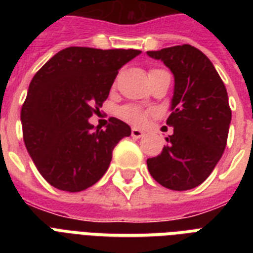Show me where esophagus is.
I'll return each mask as SVG.
<instances>
[{"mask_svg":"<svg viewBox=\"0 0 253 253\" xmlns=\"http://www.w3.org/2000/svg\"><path fill=\"white\" fill-rule=\"evenodd\" d=\"M143 135H144V132H143L142 130H139V128H132L131 130V136L135 139H139V138H142Z\"/></svg>","mask_w":253,"mask_h":253,"instance_id":"obj_1","label":"esophagus"}]
</instances>
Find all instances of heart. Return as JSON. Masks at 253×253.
I'll return each instance as SVG.
<instances>
[{
	"instance_id": "b5f03b06",
	"label": "heart",
	"mask_w": 253,
	"mask_h": 253,
	"mask_svg": "<svg viewBox=\"0 0 253 253\" xmlns=\"http://www.w3.org/2000/svg\"><path fill=\"white\" fill-rule=\"evenodd\" d=\"M121 115L122 118L127 122L132 123L135 126H140L143 123L146 122L148 113L140 109L139 106H134V105H128L121 109Z\"/></svg>"
}]
</instances>
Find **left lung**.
I'll return each mask as SVG.
<instances>
[{"label":"left lung","mask_w":253,"mask_h":253,"mask_svg":"<svg viewBox=\"0 0 253 253\" xmlns=\"http://www.w3.org/2000/svg\"><path fill=\"white\" fill-rule=\"evenodd\" d=\"M147 55L162 60L174 77L170 114L173 134L162 154L147 159L151 176L164 188L188 190L204 182L223 155L231 109L223 81L209 57L190 44Z\"/></svg>","instance_id":"1"}]
</instances>
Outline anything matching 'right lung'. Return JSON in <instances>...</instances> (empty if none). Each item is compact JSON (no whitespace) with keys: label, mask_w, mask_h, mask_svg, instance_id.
I'll return each mask as SVG.
<instances>
[{"label":"right lung","mask_w":253,"mask_h":253,"mask_svg":"<svg viewBox=\"0 0 253 253\" xmlns=\"http://www.w3.org/2000/svg\"><path fill=\"white\" fill-rule=\"evenodd\" d=\"M139 49L68 47L53 55L30 83L21 110L30 158L53 188L76 193L94 185L110 166L113 150L131 128L110 118L106 130L89 123L102 106L118 71Z\"/></svg>","instance_id":"right-lung-1"}]
</instances>
